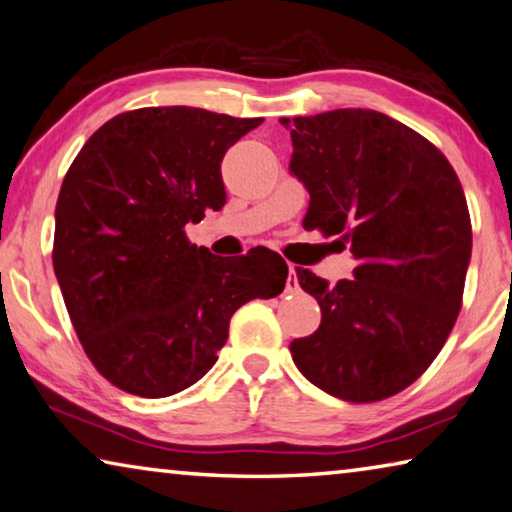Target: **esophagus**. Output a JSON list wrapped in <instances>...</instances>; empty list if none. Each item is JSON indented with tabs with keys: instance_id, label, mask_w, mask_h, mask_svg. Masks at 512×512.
<instances>
[{
	"instance_id": "obj_1",
	"label": "esophagus",
	"mask_w": 512,
	"mask_h": 512,
	"mask_svg": "<svg viewBox=\"0 0 512 512\" xmlns=\"http://www.w3.org/2000/svg\"><path fill=\"white\" fill-rule=\"evenodd\" d=\"M300 287H298V278H296V269L294 266L289 264V278H287V285H285V291L287 294H296Z\"/></svg>"
}]
</instances>
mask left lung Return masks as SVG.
I'll use <instances>...</instances> for the list:
<instances>
[{
	"label": "left lung",
	"instance_id": "1",
	"mask_svg": "<svg viewBox=\"0 0 512 512\" xmlns=\"http://www.w3.org/2000/svg\"><path fill=\"white\" fill-rule=\"evenodd\" d=\"M289 170L310 193L303 227L351 253L355 278L330 287L296 269L321 326L289 346L298 371L351 403L415 383L442 351L462 305L472 221L456 170L431 141L371 109L280 118Z\"/></svg>",
	"mask_w": 512,
	"mask_h": 512
}]
</instances>
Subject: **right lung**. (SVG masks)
I'll return each instance as SVG.
<instances>
[{
  "instance_id": "add662e5",
  "label": "right lung",
  "mask_w": 512,
  "mask_h": 512,
  "mask_svg": "<svg viewBox=\"0 0 512 512\" xmlns=\"http://www.w3.org/2000/svg\"><path fill=\"white\" fill-rule=\"evenodd\" d=\"M262 125L193 107H145L86 141L56 200L52 262L88 360L111 385L164 399L205 376L232 314L282 294L269 248L216 257L184 227L225 205L221 161Z\"/></svg>"
}]
</instances>
